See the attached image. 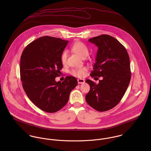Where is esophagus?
<instances>
[{"label": "esophagus", "mask_w": 151, "mask_h": 151, "mask_svg": "<svg viewBox=\"0 0 151 151\" xmlns=\"http://www.w3.org/2000/svg\"><path fill=\"white\" fill-rule=\"evenodd\" d=\"M78 81V83L80 84H84L85 83V80L84 79H81V78H79L77 80Z\"/></svg>", "instance_id": "34e87169"}]
</instances>
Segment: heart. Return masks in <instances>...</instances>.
<instances>
[{
  "instance_id": "heart-1",
  "label": "heart",
  "mask_w": 151,
  "mask_h": 151,
  "mask_svg": "<svg viewBox=\"0 0 151 151\" xmlns=\"http://www.w3.org/2000/svg\"><path fill=\"white\" fill-rule=\"evenodd\" d=\"M71 50L78 55L81 58H86L89 53V50L86 46L82 42L77 41L74 42L71 46ZM67 53L66 52H64L61 55V61L63 64H65L67 62ZM87 71V68L85 66L77 68L72 69L70 73L73 76L77 77H83Z\"/></svg>"
}]
</instances>
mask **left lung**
<instances>
[{
  "mask_svg": "<svg viewBox=\"0 0 151 151\" xmlns=\"http://www.w3.org/2000/svg\"><path fill=\"white\" fill-rule=\"evenodd\" d=\"M88 41L98 47L90 76L102 77V79L98 84L86 80L90 90L86 100L94 109L107 111L120 102L129 86L131 76L129 56L125 47L110 35L104 34Z\"/></svg>",
  "mask_w": 151,
  "mask_h": 151,
  "instance_id": "1",
  "label": "left lung"
}]
</instances>
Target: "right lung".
I'll return each mask as SVG.
<instances>
[{
    "label": "right lung",
    "instance_id": "obj_1",
    "mask_svg": "<svg viewBox=\"0 0 151 151\" xmlns=\"http://www.w3.org/2000/svg\"><path fill=\"white\" fill-rule=\"evenodd\" d=\"M68 41L45 36L29 43L20 59V78L28 98L39 109L55 113L67 104L71 91L77 86L76 77L67 76L56 82L63 68L61 55Z\"/></svg>",
    "mask_w": 151,
    "mask_h": 151
}]
</instances>
